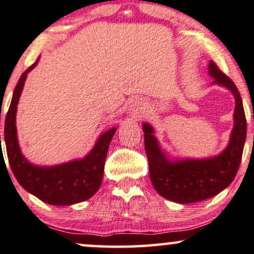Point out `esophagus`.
Returning <instances> with one entry per match:
<instances>
[{"mask_svg": "<svg viewBox=\"0 0 254 254\" xmlns=\"http://www.w3.org/2000/svg\"><path fill=\"white\" fill-rule=\"evenodd\" d=\"M144 108V102L143 101H139V99H136V101H133V103L130 105V109H129V114L132 115V116H137L138 114H140Z\"/></svg>", "mask_w": 254, "mask_h": 254, "instance_id": "1", "label": "esophagus"}]
</instances>
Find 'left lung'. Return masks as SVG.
<instances>
[{
	"label": "left lung",
	"instance_id": "left-lung-1",
	"mask_svg": "<svg viewBox=\"0 0 254 254\" xmlns=\"http://www.w3.org/2000/svg\"><path fill=\"white\" fill-rule=\"evenodd\" d=\"M208 73L213 83L231 90L236 98L234 127L229 145L220 155L207 159L170 160L153 136V127L143 124L144 145L149 159L150 178L156 191L166 199L181 204L205 200L219 193L233 182L242 162L246 139V117L237 86L229 76L211 61Z\"/></svg>",
	"mask_w": 254,
	"mask_h": 254
}]
</instances>
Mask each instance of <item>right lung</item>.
Masks as SVG:
<instances>
[{
    "label": "right lung",
    "mask_w": 254,
    "mask_h": 254,
    "mask_svg": "<svg viewBox=\"0 0 254 254\" xmlns=\"http://www.w3.org/2000/svg\"><path fill=\"white\" fill-rule=\"evenodd\" d=\"M36 64L37 61L22 73L5 116L4 140L9 164L22 188L44 203L59 206L81 203L92 197L101 186L105 157L112 137L116 132V127L102 133L94 149L83 159L48 168L29 163L18 146L15 123L16 110L25 78Z\"/></svg>",
    "instance_id": "right-lung-1"
}]
</instances>
